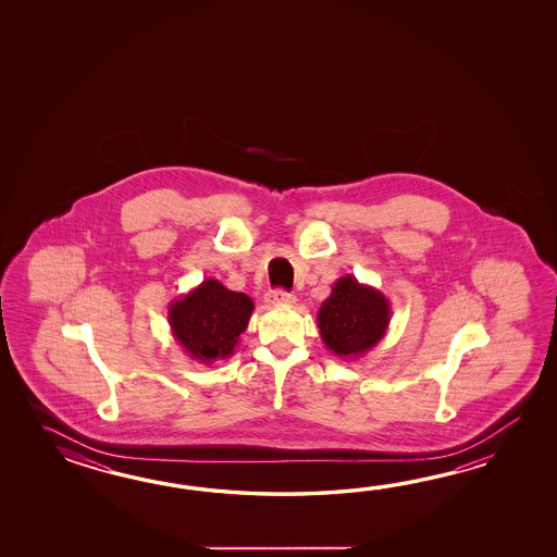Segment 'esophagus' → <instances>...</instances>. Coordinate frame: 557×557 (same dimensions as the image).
<instances>
[{
  "mask_svg": "<svg viewBox=\"0 0 557 557\" xmlns=\"http://www.w3.org/2000/svg\"><path fill=\"white\" fill-rule=\"evenodd\" d=\"M267 302H271V305H295L296 296L286 293V290H271L267 295Z\"/></svg>",
  "mask_w": 557,
  "mask_h": 557,
  "instance_id": "1",
  "label": "esophagus"
}]
</instances>
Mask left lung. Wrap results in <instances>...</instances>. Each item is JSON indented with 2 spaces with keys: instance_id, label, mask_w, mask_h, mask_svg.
Wrapping results in <instances>:
<instances>
[{
  "instance_id": "8db88e82",
  "label": "left lung",
  "mask_w": 557,
  "mask_h": 557,
  "mask_svg": "<svg viewBox=\"0 0 557 557\" xmlns=\"http://www.w3.org/2000/svg\"><path fill=\"white\" fill-rule=\"evenodd\" d=\"M320 338L338 358H360L384 338L391 324L388 298L352 274L332 284L317 314Z\"/></svg>"
}]
</instances>
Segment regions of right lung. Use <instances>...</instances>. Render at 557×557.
Listing matches in <instances>:
<instances>
[{"instance_id":"obj_1","label":"right lung","mask_w":557,"mask_h":557,"mask_svg":"<svg viewBox=\"0 0 557 557\" xmlns=\"http://www.w3.org/2000/svg\"><path fill=\"white\" fill-rule=\"evenodd\" d=\"M255 302L245 293L228 290L207 278L169 305V326L183 352L201 364L235 355L240 334L249 326Z\"/></svg>"}]
</instances>
